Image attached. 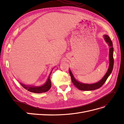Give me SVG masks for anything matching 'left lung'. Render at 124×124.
Wrapping results in <instances>:
<instances>
[{
	"label": "left lung",
	"mask_w": 124,
	"mask_h": 124,
	"mask_svg": "<svg viewBox=\"0 0 124 124\" xmlns=\"http://www.w3.org/2000/svg\"><path fill=\"white\" fill-rule=\"evenodd\" d=\"M104 40L106 41V42L110 46V52H109V67H108V70L105 76L103 77V78L100 81H99L97 83L92 84H84L81 83L78 81L76 80L73 76V74L71 72V70L69 69V73L71 78V81H72L73 84L76 86L77 88L81 91H93V90H95L99 88L100 87L102 86L103 84L106 82L108 78L110 76L112 70L113 68L114 65V58H113V43H112V41L110 37L108 35H104Z\"/></svg>",
	"instance_id": "obj_1"
}]
</instances>
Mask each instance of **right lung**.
<instances>
[{
	"instance_id": "right-lung-1",
	"label": "right lung",
	"mask_w": 124,
	"mask_h": 124,
	"mask_svg": "<svg viewBox=\"0 0 124 124\" xmlns=\"http://www.w3.org/2000/svg\"><path fill=\"white\" fill-rule=\"evenodd\" d=\"M51 73L50 74V76L48 77L46 82V83L43 84L42 86H29V85H26L22 83H20L21 85L23 86V87L27 89V91L34 93H42L47 92L51 87V81L50 79V76Z\"/></svg>"
}]
</instances>
